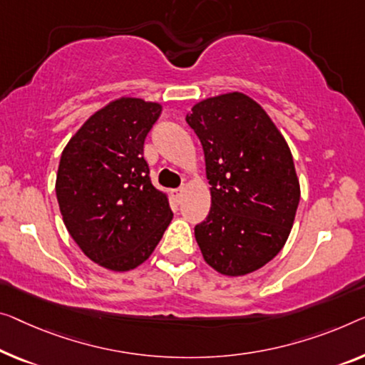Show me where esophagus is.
<instances>
[{"instance_id":"34e87169","label":"esophagus","mask_w":365,"mask_h":365,"mask_svg":"<svg viewBox=\"0 0 365 365\" xmlns=\"http://www.w3.org/2000/svg\"><path fill=\"white\" fill-rule=\"evenodd\" d=\"M183 193H185V187H180V188L172 190V197L175 198L177 201H182V198H183Z\"/></svg>"}]
</instances>
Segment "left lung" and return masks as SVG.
I'll use <instances>...</instances> for the list:
<instances>
[{
    "instance_id": "8db88e82",
    "label": "left lung",
    "mask_w": 365,
    "mask_h": 365,
    "mask_svg": "<svg viewBox=\"0 0 365 365\" xmlns=\"http://www.w3.org/2000/svg\"><path fill=\"white\" fill-rule=\"evenodd\" d=\"M205 152L211 208L195 226L205 262L239 277L264 267L285 246L300 201L287 140L251 96L232 91L187 114Z\"/></svg>"
}]
</instances>
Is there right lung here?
Listing matches in <instances>:
<instances>
[{
  "label": "right lung",
  "instance_id": "add662e5",
  "mask_svg": "<svg viewBox=\"0 0 365 365\" xmlns=\"http://www.w3.org/2000/svg\"><path fill=\"white\" fill-rule=\"evenodd\" d=\"M160 111L155 101L118 98L91 114L62 152L56 193L65 227L108 270L145 262L172 221L167 193L152 185L143 157Z\"/></svg>",
  "mask_w": 365,
  "mask_h": 365
}]
</instances>
